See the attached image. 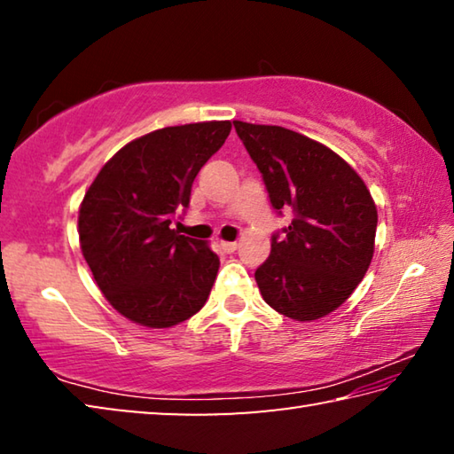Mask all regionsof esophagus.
I'll return each instance as SVG.
<instances>
[{"label": "esophagus", "instance_id": "obj_1", "mask_svg": "<svg viewBox=\"0 0 454 454\" xmlns=\"http://www.w3.org/2000/svg\"><path fill=\"white\" fill-rule=\"evenodd\" d=\"M220 248L224 250V252H228V254H230V252H234V250L238 248V242H226V240H222V242H220Z\"/></svg>", "mask_w": 454, "mask_h": 454}]
</instances>
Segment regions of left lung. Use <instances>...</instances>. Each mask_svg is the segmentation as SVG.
Here are the masks:
<instances>
[{"label":"left lung","mask_w":454,"mask_h":454,"mask_svg":"<svg viewBox=\"0 0 454 454\" xmlns=\"http://www.w3.org/2000/svg\"><path fill=\"white\" fill-rule=\"evenodd\" d=\"M240 140L262 174L274 210L294 220L272 236V250L256 270L268 306L310 322L336 310L371 266L376 204L363 178L325 144L282 126L234 120Z\"/></svg>","instance_id":"8db88e82"}]
</instances>
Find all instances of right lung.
Segmentation results:
<instances>
[{"label":"right lung","mask_w":454,"mask_h":454,"mask_svg":"<svg viewBox=\"0 0 454 454\" xmlns=\"http://www.w3.org/2000/svg\"><path fill=\"white\" fill-rule=\"evenodd\" d=\"M232 129L228 120L156 129L102 166L80 204L78 234L98 288L121 317L170 328L202 309L220 258L170 228L192 182Z\"/></svg>","instance_id":"1"}]
</instances>
